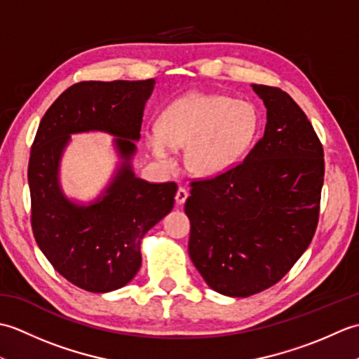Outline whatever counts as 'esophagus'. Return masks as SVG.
Here are the masks:
<instances>
[{
    "instance_id": "obj_1",
    "label": "esophagus",
    "mask_w": 359,
    "mask_h": 359,
    "mask_svg": "<svg viewBox=\"0 0 359 359\" xmlns=\"http://www.w3.org/2000/svg\"><path fill=\"white\" fill-rule=\"evenodd\" d=\"M188 199V191L185 188H179L177 193H175V203L177 205H182L185 203V201Z\"/></svg>"
}]
</instances>
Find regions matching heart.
Instances as JSON below:
<instances>
[{"label":"heart","mask_w":359,"mask_h":359,"mask_svg":"<svg viewBox=\"0 0 359 359\" xmlns=\"http://www.w3.org/2000/svg\"><path fill=\"white\" fill-rule=\"evenodd\" d=\"M259 129L256 106L220 94L193 93L160 114L147 144L162 163H171V147H185V165L202 177L219 175L238 162Z\"/></svg>","instance_id":"obj_1"}]
</instances>
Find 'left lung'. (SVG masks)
Returning a JSON list of instances; mask_svg holds the SVG:
<instances>
[{"mask_svg":"<svg viewBox=\"0 0 359 359\" xmlns=\"http://www.w3.org/2000/svg\"><path fill=\"white\" fill-rule=\"evenodd\" d=\"M266 108L265 133L243 162L191 182L188 251L215 292L248 297L276 284L313 239L324 149L284 90L251 85Z\"/></svg>","mask_w":359,"mask_h":359,"instance_id":"1","label":"left lung"}]
</instances>
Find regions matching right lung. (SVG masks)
Wrapping results in <instances>:
<instances>
[{"label":"right lung","mask_w":359,"mask_h":359,"mask_svg":"<svg viewBox=\"0 0 359 359\" xmlns=\"http://www.w3.org/2000/svg\"><path fill=\"white\" fill-rule=\"evenodd\" d=\"M154 85V79L72 85L46 111L30 148L27 182L35 241L53 269L90 293L112 292L135 276L143 236L174 207V182L149 184L135 177L131 165ZM89 130L117 136L114 146L122 162L102 196L79 205L59 187V162L70 134Z\"/></svg>","instance_id":"obj_1"}]
</instances>
